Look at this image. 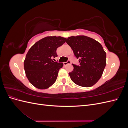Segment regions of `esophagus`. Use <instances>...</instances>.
<instances>
[{"mask_svg":"<svg viewBox=\"0 0 128 128\" xmlns=\"http://www.w3.org/2000/svg\"><path fill=\"white\" fill-rule=\"evenodd\" d=\"M70 63H71L70 61V60H68V61H67V62H64V66H66L67 64H70Z\"/></svg>","mask_w":128,"mask_h":128,"instance_id":"obj_1","label":"esophagus"}]
</instances>
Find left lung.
Here are the masks:
<instances>
[{
    "instance_id": "8db88e82",
    "label": "left lung",
    "mask_w": 128,
    "mask_h": 128,
    "mask_svg": "<svg viewBox=\"0 0 128 128\" xmlns=\"http://www.w3.org/2000/svg\"><path fill=\"white\" fill-rule=\"evenodd\" d=\"M66 42L79 59L80 64H72L74 69L69 73L72 80L80 86H93L101 78L106 64V53L102 45L83 35L69 37Z\"/></svg>"
}]
</instances>
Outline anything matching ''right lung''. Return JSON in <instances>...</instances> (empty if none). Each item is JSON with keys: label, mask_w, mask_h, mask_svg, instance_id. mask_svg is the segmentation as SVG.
Wrapping results in <instances>:
<instances>
[{"label": "right lung", "mask_w": 128, "mask_h": 128, "mask_svg": "<svg viewBox=\"0 0 128 128\" xmlns=\"http://www.w3.org/2000/svg\"><path fill=\"white\" fill-rule=\"evenodd\" d=\"M66 40V38L61 36H48L30 48L24 61V69L27 78L34 87L46 89L55 83L64 64L52 59L58 56L56 49Z\"/></svg>", "instance_id": "1"}]
</instances>
